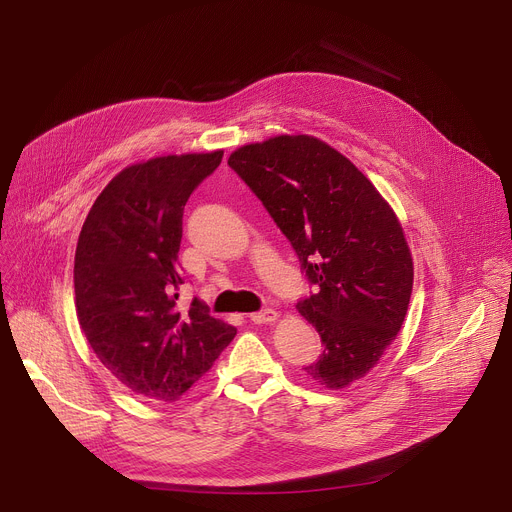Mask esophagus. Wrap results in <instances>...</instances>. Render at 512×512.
Listing matches in <instances>:
<instances>
[{
	"label": "esophagus",
	"mask_w": 512,
	"mask_h": 512,
	"mask_svg": "<svg viewBox=\"0 0 512 512\" xmlns=\"http://www.w3.org/2000/svg\"><path fill=\"white\" fill-rule=\"evenodd\" d=\"M277 318H279V314H277L275 310H271V308L251 314V320H253L255 324H271V322H275Z\"/></svg>",
	"instance_id": "1"
}]
</instances>
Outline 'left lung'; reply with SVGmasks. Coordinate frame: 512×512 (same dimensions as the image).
I'll return each instance as SVG.
<instances>
[{
  "instance_id": "left-lung-1",
  "label": "left lung",
  "mask_w": 512,
  "mask_h": 512,
  "mask_svg": "<svg viewBox=\"0 0 512 512\" xmlns=\"http://www.w3.org/2000/svg\"><path fill=\"white\" fill-rule=\"evenodd\" d=\"M229 166L318 285L296 306L324 344L304 371L316 385L346 389L373 371L407 314L413 259L397 214L367 176L314 135L247 143Z\"/></svg>"
}]
</instances>
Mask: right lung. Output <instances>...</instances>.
Returning a JSON list of instances; mask_svg holds the SVG:
<instances>
[{
  "label": "right lung",
  "mask_w": 512,
  "mask_h": 512,
  "mask_svg": "<svg viewBox=\"0 0 512 512\" xmlns=\"http://www.w3.org/2000/svg\"><path fill=\"white\" fill-rule=\"evenodd\" d=\"M223 160L160 156L121 170L97 196L75 253V306L105 369L133 395L174 403L235 338L198 298L178 310L182 212Z\"/></svg>",
  "instance_id": "obj_1"
}]
</instances>
